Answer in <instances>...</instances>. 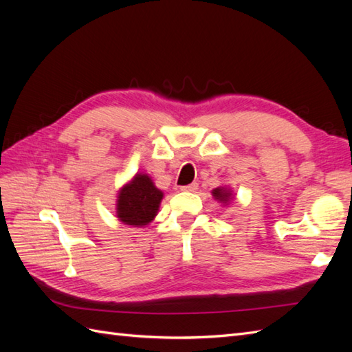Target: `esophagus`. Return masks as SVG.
I'll return each instance as SVG.
<instances>
[{"mask_svg": "<svg viewBox=\"0 0 352 352\" xmlns=\"http://www.w3.org/2000/svg\"><path fill=\"white\" fill-rule=\"evenodd\" d=\"M197 187H199V184L192 183V184H187V186H182V187H179V190H182V192H196Z\"/></svg>", "mask_w": 352, "mask_h": 352, "instance_id": "1", "label": "esophagus"}]
</instances>
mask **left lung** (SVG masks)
Listing matches in <instances>:
<instances>
[{"instance_id": "8db88e82", "label": "left lung", "mask_w": 352, "mask_h": 352, "mask_svg": "<svg viewBox=\"0 0 352 352\" xmlns=\"http://www.w3.org/2000/svg\"><path fill=\"white\" fill-rule=\"evenodd\" d=\"M212 195H214V197L215 199H219V201H221V202H229V199H230V192L228 190V188H221V187H219V188H214L212 190Z\"/></svg>"}]
</instances>
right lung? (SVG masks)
<instances>
[{
    "label": "right lung",
    "instance_id": "obj_1",
    "mask_svg": "<svg viewBox=\"0 0 352 352\" xmlns=\"http://www.w3.org/2000/svg\"><path fill=\"white\" fill-rule=\"evenodd\" d=\"M162 197L164 193L153 184L148 175L137 174L119 193L117 217L129 226H146L155 219Z\"/></svg>",
    "mask_w": 352,
    "mask_h": 352
}]
</instances>
